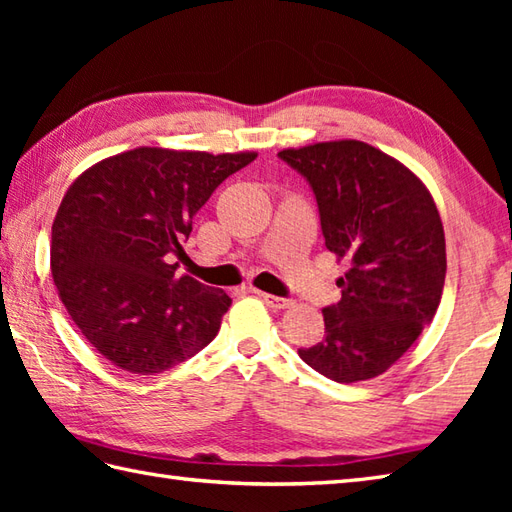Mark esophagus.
Segmentation results:
<instances>
[{"label":"esophagus","mask_w":512,"mask_h":512,"mask_svg":"<svg viewBox=\"0 0 512 512\" xmlns=\"http://www.w3.org/2000/svg\"><path fill=\"white\" fill-rule=\"evenodd\" d=\"M259 297L264 299V303L268 308H273V310H284V308H288L290 306V299H284V297H275V295H268V292H257Z\"/></svg>","instance_id":"34e87169"}]
</instances>
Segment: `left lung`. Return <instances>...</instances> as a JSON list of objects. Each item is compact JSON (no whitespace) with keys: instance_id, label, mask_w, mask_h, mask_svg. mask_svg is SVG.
Masks as SVG:
<instances>
[{"instance_id":"1","label":"left lung","mask_w":512,"mask_h":512,"mask_svg":"<svg viewBox=\"0 0 512 512\" xmlns=\"http://www.w3.org/2000/svg\"><path fill=\"white\" fill-rule=\"evenodd\" d=\"M306 178L328 250L345 259L341 301L323 308L325 334L299 356L336 383L394 365L440 306L447 246L427 187L398 160L361 140L277 154Z\"/></svg>"}]
</instances>
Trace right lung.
Returning a JSON list of instances; mask_svg holds the SVG:
<instances>
[{
    "label": "right lung",
    "instance_id": "1",
    "mask_svg": "<svg viewBox=\"0 0 512 512\" xmlns=\"http://www.w3.org/2000/svg\"><path fill=\"white\" fill-rule=\"evenodd\" d=\"M257 154L138 147L88 169L52 224L54 286L76 328L112 365L160 374L198 354L231 306L178 277L193 217Z\"/></svg>",
    "mask_w": 512,
    "mask_h": 512
}]
</instances>
